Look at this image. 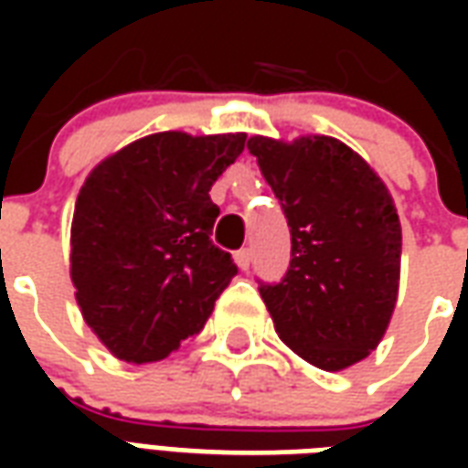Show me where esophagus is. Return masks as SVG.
<instances>
[{"instance_id":"1","label":"esophagus","mask_w":468,"mask_h":468,"mask_svg":"<svg viewBox=\"0 0 468 468\" xmlns=\"http://www.w3.org/2000/svg\"><path fill=\"white\" fill-rule=\"evenodd\" d=\"M235 263H238V268H240V271H248V268H250V263H253L250 250H248V248H240V250L235 253Z\"/></svg>"}]
</instances>
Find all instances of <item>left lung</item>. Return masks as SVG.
<instances>
[{
    "mask_svg": "<svg viewBox=\"0 0 468 468\" xmlns=\"http://www.w3.org/2000/svg\"><path fill=\"white\" fill-rule=\"evenodd\" d=\"M258 157L291 228V265L258 291L285 346L324 371H344L381 344L401 273V223L361 154L335 137L281 143L255 134Z\"/></svg>",
    "mask_w": 468,
    "mask_h": 468,
    "instance_id": "left-lung-1",
    "label": "left lung"
}]
</instances>
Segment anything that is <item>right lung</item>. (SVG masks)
<instances>
[{
  "label": "right lung",
  "instance_id": "add662e5",
  "mask_svg": "<svg viewBox=\"0 0 468 468\" xmlns=\"http://www.w3.org/2000/svg\"><path fill=\"white\" fill-rule=\"evenodd\" d=\"M245 134L157 133L90 173L72 218L69 275L82 318L127 363L163 361L203 331L238 273L210 240V187Z\"/></svg>",
  "mask_w": 468,
  "mask_h": 468
}]
</instances>
